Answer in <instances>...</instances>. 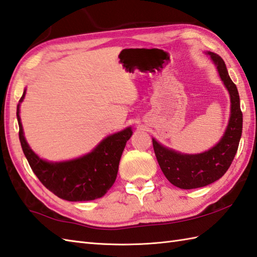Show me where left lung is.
<instances>
[{"label":"left lung","mask_w":257,"mask_h":257,"mask_svg":"<svg viewBox=\"0 0 257 257\" xmlns=\"http://www.w3.org/2000/svg\"><path fill=\"white\" fill-rule=\"evenodd\" d=\"M206 54L214 63L220 78L230 94L231 114L224 135L211 149L195 155L181 154L152 138L155 154L163 174L173 185L185 190L205 187L224 176L236 155L242 136L243 114L236 86L228 76L224 61L217 54Z\"/></svg>","instance_id":"8db88e82"}]
</instances>
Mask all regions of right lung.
I'll use <instances>...</instances> for the list:
<instances>
[{
    "mask_svg": "<svg viewBox=\"0 0 257 257\" xmlns=\"http://www.w3.org/2000/svg\"><path fill=\"white\" fill-rule=\"evenodd\" d=\"M21 97L16 109L22 149L38 180L58 198L66 201H91L107 193L116 181L119 161L125 143L133 136L132 127L108 136L89 154L73 160L52 162L38 157L27 144L20 117Z\"/></svg>",
    "mask_w": 257,
    "mask_h": 257,
    "instance_id": "right-lung-1",
    "label": "right lung"
}]
</instances>
